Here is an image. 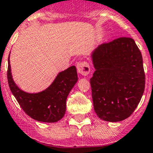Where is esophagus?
<instances>
[{"label":"esophagus","mask_w":153,"mask_h":153,"mask_svg":"<svg viewBox=\"0 0 153 153\" xmlns=\"http://www.w3.org/2000/svg\"><path fill=\"white\" fill-rule=\"evenodd\" d=\"M77 70H78V72L79 74H81L82 75H84V76H86L90 72L89 64L87 62H85V61L78 62V65H77Z\"/></svg>","instance_id":"esophagus-1"}]
</instances>
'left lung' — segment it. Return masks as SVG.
<instances>
[{"label": "left lung", "instance_id": "obj_1", "mask_svg": "<svg viewBox=\"0 0 153 153\" xmlns=\"http://www.w3.org/2000/svg\"><path fill=\"white\" fill-rule=\"evenodd\" d=\"M95 68L90 79L95 113L119 122L135 111L146 84L143 57L131 38L121 37L99 45L91 54Z\"/></svg>", "mask_w": 153, "mask_h": 153}]
</instances>
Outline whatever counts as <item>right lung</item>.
<instances>
[{"mask_svg": "<svg viewBox=\"0 0 153 153\" xmlns=\"http://www.w3.org/2000/svg\"><path fill=\"white\" fill-rule=\"evenodd\" d=\"M7 81L10 91L27 115L39 122L56 123L65 115L66 99L78 81V74L75 66H71L59 73L47 89L30 94L20 89L14 83L8 58Z\"/></svg>", "mask_w": 153, "mask_h": 153, "instance_id": "1", "label": "right lung"}]
</instances>
